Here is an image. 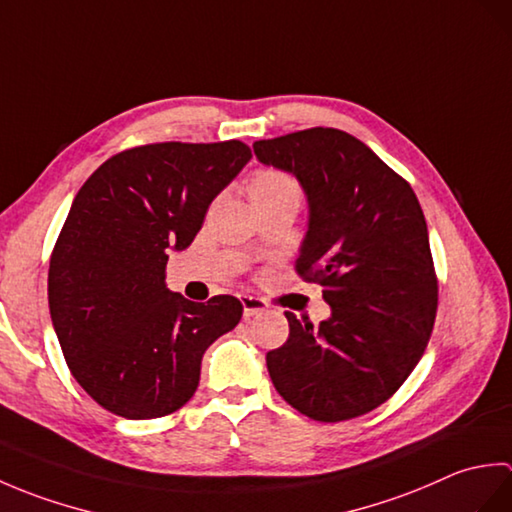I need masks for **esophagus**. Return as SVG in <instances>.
Instances as JSON below:
<instances>
[{
  "instance_id": "34e87169",
  "label": "esophagus",
  "mask_w": 512,
  "mask_h": 512,
  "mask_svg": "<svg viewBox=\"0 0 512 512\" xmlns=\"http://www.w3.org/2000/svg\"><path fill=\"white\" fill-rule=\"evenodd\" d=\"M239 301H242V308H244V319L257 317V314H262L266 310V303L262 299H257V297L242 295V297H239Z\"/></svg>"
}]
</instances>
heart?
Returning a JSON list of instances; mask_svg holds the SVG:
<instances>
[{"label":"heart","instance_id":"heart-1","mask_svg":"<svg viewBox=\"0 0 512 512\" xmlns=\"http://www.w3.org/2000/svg\"><path fill=\"white\" fill-rule=\"evenodd\" d=\"M284 191H297V184L284 171L262 169L255 171L248 180L250 198H264V195H275Z\"/></svg>","mask_w":512,"mask_h":512}]
</instances>
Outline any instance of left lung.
<instances>
[{
	"instance_id": "left-lung-1",
	"label": "left lung",
	"mask_w": 512,
	"mask_h": 512,
	"mask_svg": "<svg viewBox=\"0 0 512 512\" xmlns=\"http://www.w3.org/2000/svg\"><path fill=\"white\" fill-rule=\"evenodd\" d=\"M308 198L297 273L323 286L319 325L286 312L288 341L266 354L279 396L303 416L341 422L396 394L424 354L438 310L427 222L416 193L341 129L312 127L253 145Z\"/></svg>"
}]
</instances>
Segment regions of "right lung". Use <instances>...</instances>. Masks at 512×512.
I'll list each match as a JSON object with an SVG mask.
<instances>
[{
    "instance_id": "add662e5",
    "label": "right lung",
    "mask_w": 512,
    "mask_h": 512,
    "mask_svg": "<svg viewBox=\"0 0 512 512\" xmlns=\"http://www.w3.org/2000/svg\"><path fill=\"white\" fill-rule=\"evenodd\" d=\"M250 158L239 140L143 145L105 160L76 193L48 303L65 363L103 409L129 420L178 411L198 389L206 347L242 319L235 297L171 292L165 268Z\"/></svg>"
}]
</instances>
